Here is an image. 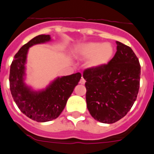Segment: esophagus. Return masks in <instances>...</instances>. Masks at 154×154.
I'll use <instances>...</instances> for the list:
<instances>
[{
	"instance_id": "34e87169",
	"label": "esophagus",
	"mask_w": 154,
	"mask_h": 154,
	"mask_svg": "<svg viewBox=\"0 0 154 154\" xmlns=\"http://www.w3.org/2000/svg\"><path fill=\"white\" fill-rule=\"evenodd\" d=\"M80 83L82 84V85H85V80L83 79V78H82V79H81Z\"/></svg>"
}]
</instances>
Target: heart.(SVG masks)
I'll list each match as a JSON object with an SVG mask.
<instances>
[{"label": "heart", "mask_w": 154, "mask_h": 154, "mask_svg": "<svg viewBox=\"0 0 154 154\" xmlns=\"http://www.w3.org/2000/svg\"><path fill=\"white\" fill-rule=\"evenodd\" d=\"M76 52L82 58H88L87 66L88 68L99 69L112 60L114 48L109 42H89L79 45Z\"/></svg>", "instance_id": "heart-1"}]
</instances>
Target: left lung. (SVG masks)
Returning a JSON list of instances; mask_svg holds the SVG:
<instances>
[{
  "label": "left lung",
  "instance_id": "obj_1",
  "mask_svg": "<svg viewBox=\"0 0 154 154\" xmlns=\"http://www.w3.org/2000/svg\"><path fill=\"white\" fill-rule=\"evenodd\" d=\"M113 58L99 69L83 72L87 107L91 116L103 124H113L124 118L136 100L141 66L130 47L116 41Z\"/></svg>",
  "mask_w": 154,
  "mask_h": 154
}]
</instances>
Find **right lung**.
Masks as SVG:
<instances>
[{"label": "right lung", "instance_id": "obj_1", "mask_svg": "<svg viewBox=\"0 0 154 154\" xmlns=\"http://www.w3.org/2000/svg\"><path fill=\"white\" fill-rule=\"evenodd\" d=\"M51 41L50 35H39L19 50L10 66L11 94L21 112L37 122L56 119L63 112L68 99L80 81V72L57 77L45 89L33 91L25 83V64L30 47Z\"/></svg>", "mask_w": 154, "mask_h": 154}]
</instances>
